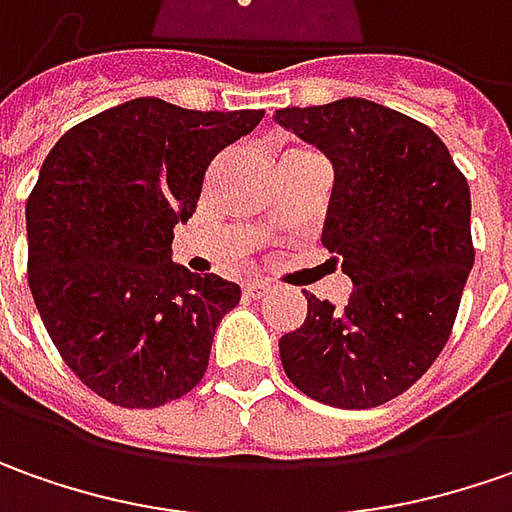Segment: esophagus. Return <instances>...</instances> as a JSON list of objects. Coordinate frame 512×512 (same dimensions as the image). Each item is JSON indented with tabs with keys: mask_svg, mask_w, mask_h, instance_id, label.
<instances>
[{
	"mask_svg": "<svg viewBox=\"0 0 512 512\" xmlns=\"http://www.w3.org/2000/svg\"><path fill=\"white\" fill-rule=\"evenodd\" d=\"M269 289H272V286H269L266 280H246V283H243V294H246V297H263Z\"/></svg>",
	"mask_w": 512,
	"mask_h": 512,
	"instance_id": "esophagus-1",
	"label": "esophagus"
}]
</instances>
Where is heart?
<instances>
[{
	"instance_id": "obj_1",
	"label": "heart",
	"mask_w": 512,
	"mask_h": 512,
	"mask_svg": "<svg viewBox=\"0 0 512 512\" xmlns=\"http://www.w3.org/2000/svg\"><path fill=\"white\" fill-rule=\"evenodd\" d=\"M300 155H311V152H306V150H286V152H283V158H300Z\"/></svg>"
}]
</instances>
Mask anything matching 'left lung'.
<instances>
[{"mask_svg": "<svg viewBox=\"0 0 512 512\" xmlns=\"http://www.w3.org/2000/svg\"><path fill=\"white\" fill-rule=\"evenodd\" d=\"M274 121L334 167L323 246L354 283L340 309L306 294L303 326L280 337L283 371L323 405L377 408L448 343L473 269L465 175L431 127L365 98Z\"/></svg>", "mask_w": 512, "mask_h": 512, "instance_id": "left-lung-1", "label": "left lung"}]
</instances>
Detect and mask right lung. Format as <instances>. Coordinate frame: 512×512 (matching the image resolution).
<instances>
[{
	"label": "right lung",
	"instance_id": "add662e5",
	"mask_svg": "<svg viewBox=\"0 0 512 512\" xmlns=\"http://www.w3.org/2000/svg\"><path fill=\"white\" fill-rule=\"evenodd\" d=\"M260 118L133 98L47 152L25 206L27 283L62 360L98 397L158 408L206 374L240 286L172 263V229L192 218L212 158Z\"/></svg>",
	"mask_w": 512,
	"mask_h": 512
}]
</instances>
